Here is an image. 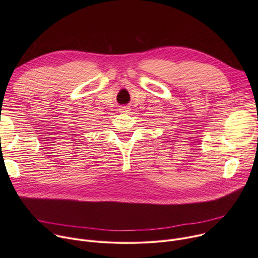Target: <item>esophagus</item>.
<instances>
[{"instance_id":"1","label":"esophagus","mask_w":258,"mask_h":258,"mask_svg":"<svg viewBox=\"0 0 258 258\" xmlns=\"http://www.w3.org/2000/svg\"><path fill=\"white\" fill-rule=\"evenodd\" d=\"M119 110H120L121 113H125V112L130 111V107L128 106H121Z\"/></svg>"}]
</instances>
